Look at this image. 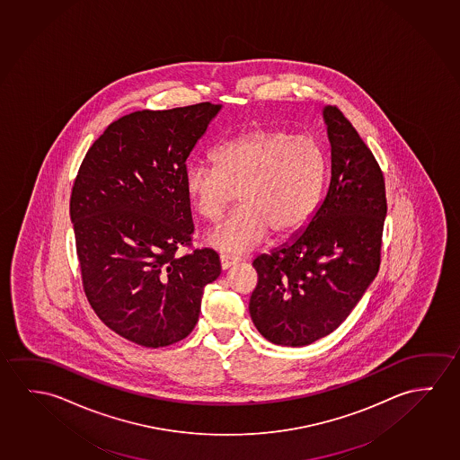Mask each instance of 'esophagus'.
I'll return each instance as SVG.
<instances>
[{
  "label": "esophagus",
  "instance_id": "1",
  "mask_svg": "<svg viewBox=\"0 0 460 460\" xmlns=\"http://www.w3.org/2000/svg\"><path fill=\"white\" fill-rule=\"evenodd\" d=\"M219 260H221V268L225 269V270L234 266V264H237V261H239V258L231 255H221L219 256Z\"/></svg>",
  "mask_w": 460,
  "mask_h": 460
}]
</instances>
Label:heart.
Masks as SVG:
<instances>
[{"instance_id": "heart-1", "label": "heart", "mask_w": 460, "mask_h": 460, "mask_svg": "<svg viewBox=\"0 0 460 460\" xmlns=\"http://www.w3.org/2000/svg\"><path fill=\"white\" fill-rule=\"evenodd\" d=\"M213 165L184 170V191L196 212L217 223L239 194L241 208L208 242L225 253H243L270 234L285 239L307 225L325 184V149L311 135L256 128L219 143Z\"/></svg>"}]
</instances>
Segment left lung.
Listing matches in <instances>:
<instances>
[{
  "label": "left lung",
  "instance_id": "8db88e82",
  "mask_svg": "<svg viewBox=\"0 0 460 460\" xmlns=\"http://www.w3.org/2000/svg\"><path fill=\"white\" fill-rule=\"evenodd\" d=\"M332 181L293 242L253 261L250 315L279 346L312 344L349 317L381 266L385 181L375 155L338 106H326Z\"/></svg>",
  "mask_w": 460,
  "mask_h": 460
}]
</instances>
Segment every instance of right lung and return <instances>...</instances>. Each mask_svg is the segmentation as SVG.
Listing matches in <instances>:
<instances>
[{
  "label": "right lung",
  "instance_id": "add662e5",
  "mask_svg": "<svg viewBox=\"0 0 460 460\" xmlns=\"http://www.w3.org/2000/svg\"><path fill=\"white\" fill-rule=\"evenodd\" d=\"M219 108L126 114L87 149L75 178L70 217L85 296L108 328L138 346L184 340L205 285L221 274L215 250L192 248L183 184L186 159Z\"/></svg>",
  "mask_w": 460,
  "mask_h": 460
}]
</instances>
